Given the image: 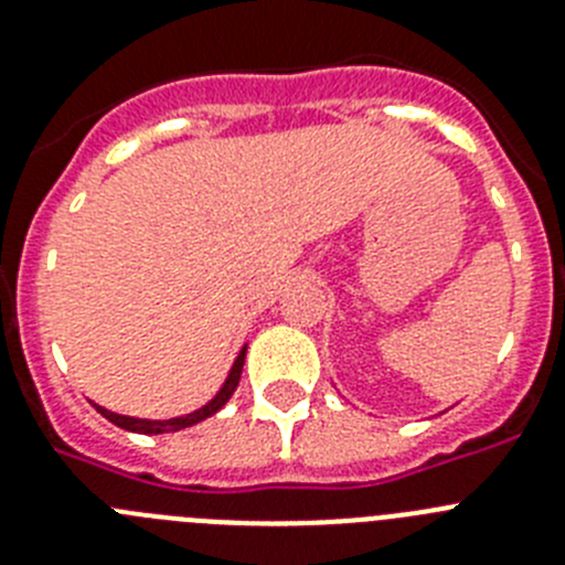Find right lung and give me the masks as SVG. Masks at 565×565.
I'll use <instances>...</instances> for the list:
<instances>
[{"instance_id":"add662e5","label":"right lung","mask_w":565,"mask_h":565,"mask_svg":"<svg viewBox=\"0 0 565 565\" xmlns=\"http://www.w3.org/2000/svg\"><path fill=\"white\" fill-rule=\"evenodd\" d=\"M243 362H246V348L239 351V356L234 359L232 364V371H228V379L223 382L221 393L212 398L209 404H203L201 411H194L189 413V416H181V418H167V422H149V418H129V416H118V413H109L104 411V407H96L98 413H102L107 422L118 424V427H124V430L129 433H143V436H152V433H169V430H183V427H192V424L203 422V418L214 416V413L221 411L223 404L232 398V393L237 391V384H239V373H243Z\"/></svg>"}]
</instances>
